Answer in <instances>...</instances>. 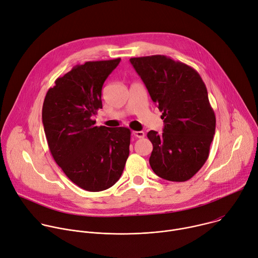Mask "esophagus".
I'll list each match as a JSON object with an SVG mask.
<instances>
[{"label": "esophagus", "mask_w": 258, "mask_h": 258, "mask_svg": "<svg viewBox=\"0 0 258 258\" xmlns=\"http://www.w3.org/2000/svg\"><path fill=\"white\" fill-rule=\"evenodd\" d=\"M133 135H134V137H136V138H139V139H142V138H144L145 137V133L144 132H141V131H137V132H133Z\"/></svg>", "instance_id": "1"}]
</instances>
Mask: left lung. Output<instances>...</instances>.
<instances>
[{"mask_svg":"<svg viewBox=\"0 0 258 258\" xmlns=\"http://www.w3.org/2000/svg\"><path fill=\"white\" fill-rule=\"evenodd\" d=\"M130 61L162 112L163 133L147 134L151 168L161 178L186 181L206 162L215 132L205 84L194 68L164 55Z\"/></svg>","mask_w":258,"mask_h":258,"instance_id":"8db88e82","label":"left lung"}]
</instances>
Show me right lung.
Returning <instances> with one entry per match:
<instances>
[{
	"label": "right lung",
	"mask_w": 258,
	"mask_h": 258,
	"mask_svg": "<svg viewBox=\"0 0 258 258\" xmlns=\"http://www.w3.org/2000/svg\"><path fill=\"white\" fill-rule=\"evenodd\" d=\"M120 58L88 61L55 81L43 104V124L50 152L80 188L100 192L122 174L130 154L127 127L95 125L102 108V87Z\"/></svg>",
	"instance_id": "add662e5"
}]
</instances>
